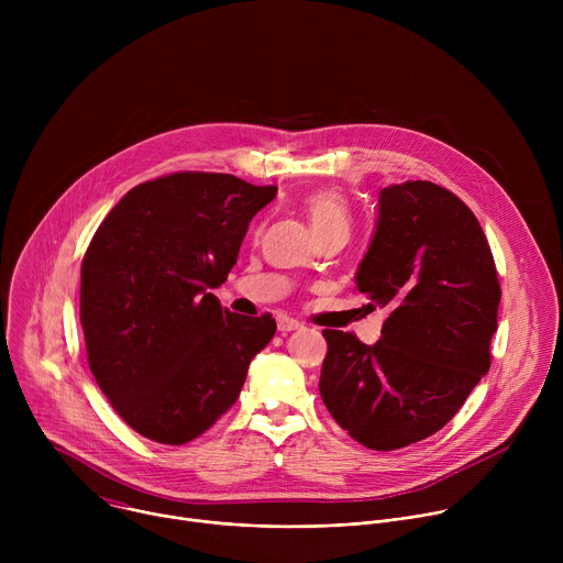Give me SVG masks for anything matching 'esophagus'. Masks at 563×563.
I'll use <instances>...</instances> for the list:
<instances>
[{
	"label": "esophagus",
	"mask_w": 563,
	"mask_h": 563,
	"mask_svg": "<svg viewBox=\"0 0 563 563\" xmlns=\"http://www.w3.org/2000/svg\"><path fill=\"white\" fill-rule=\"evenodd\" d=\"M302 325L298 323V320H294V318H289V316H278V332H283V334H287V332H296V330H300Z\"/></svg>",
	"instance_id": "1"
}]
</instances>
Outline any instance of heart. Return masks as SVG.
<instances>
[{
  "label": "heart",
  "mask_w": 563,
  "mask_h": 563,
  "mask_svg": "<svg viewBox=\"0 0 563 563\" xmlns=\"http://www.w3.org/2000/svg\"><path fill=\"white\" fill-rule=\"evenodd\" d=\"M302 209L316 233L332 227H350V205L339 189H316L302 198Z\"/></svg>",
  "instance_id": "b5f03b06"
}]
</instances>
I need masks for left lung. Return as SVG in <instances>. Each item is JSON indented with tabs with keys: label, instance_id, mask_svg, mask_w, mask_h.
Returning <instances> with one entry per match:
<instances>
[{
	"label": "left lung",
	"instance_id": "8db88e82",
	"mask_svg": "<svg viewBox=\"0 0 563 563\" xmlns=\"http://www.w3.org/2000/svg\"><path fill=\"white\" fill-rule=\"evenodd\" d=\"M356 289L387 309L380 341L323 330L318 389L352 439L389 452L439 432L490 369L501 285L467 205L415 180L380 191Z\"/></svg>",
	"mask_w": 563,
	"mask_h": 563
}]
</instances>
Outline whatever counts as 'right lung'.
<instances>
[{"instance_id":"obj_1","label":"right lung","mask_w":563,"mask_h":563,"mask_svg":"<svg viewBox=\"0 0 563 563\" xmlns=\"http://www.w3.org/2000/svg\"><path fill=\"white\" fill-rule=\"evenodd\" d=\"M276 191L178 172L133 187L98 227L82 261L79 320L100 389L137 434L165 445L205 434L274 339L272 313H231L209 289L227 280Z\"/></svg>"}]
</instances>
